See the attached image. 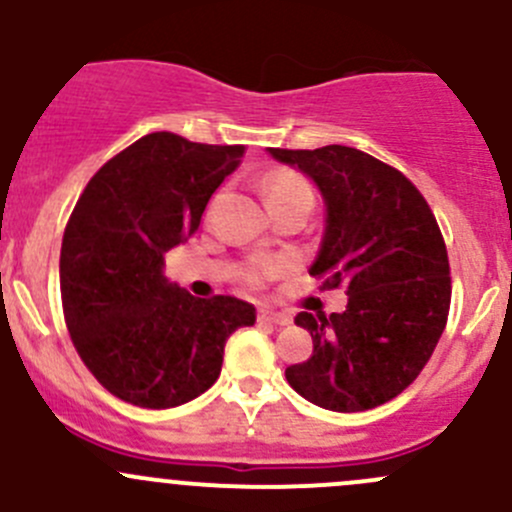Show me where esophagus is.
Wrapping results in <instances>:
<instances>
[{"label":"esophagus","instance_id":"1","mask_svg":"<svg viewBox=\"0 0 512 512\" xmlns=\"http://www.w3.org/2000/svg\"><path fill=\"white\" fill-rule=\"evenodd\" d=\"M257 317H260V322L280 324V327H285V324L292 322V319H289V314L275 312V309H260V312H257Z\"/></svg>","mask_w":512,"mask_h":512}]
</instances>
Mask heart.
I'll return each mask as SVG.
<instances>
[{
    "label": "heart",
    "instance_id": "b5f03b06",
    "mask_svg": "<svg viewBox=\"0 0 512 512\" xmlns=\"http://www.w3.org/2000/svg\"><path fill=\"white\" fill-rule=\"evenodd\" d=\"M265 193L270 205L275 203H287V200H312V185L302 178L294 170H275L270 178L265 180ZM280 267L267 262V265H257L247 272V280L250 282H260L265 275H272Z\"/></svg>",
    "mask_w": 512,
    "mask_h": 512
}]
</instances>
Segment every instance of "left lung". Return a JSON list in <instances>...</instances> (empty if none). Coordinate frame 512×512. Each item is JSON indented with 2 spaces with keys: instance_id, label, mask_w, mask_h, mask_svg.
Instances as JSON below:
<instances>
[{
  "instance_id": "1",
  "label": "left lung",
  "mask_w": 512,
  "mask_h": 512,
  "mask_svg": "<svg viewBox=\"0 0 512 512\" xmlns=\"http://www.w3.org/2000/svg\"><path fill=\"white\" fill-rule=\"evenodd\" d=\"M324 200V235L309 275L347 287L344 312H299L314 352L287 366L294 391L322 409L354 414L399 396L431 359L451 304L441 230L416 185L349 146L267 148Z\"/></svg>"
}]
</instances>
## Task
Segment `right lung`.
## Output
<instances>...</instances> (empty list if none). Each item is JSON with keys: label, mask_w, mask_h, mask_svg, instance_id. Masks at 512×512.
I'll return each mask as SVG.
<instances>
[{"label": "right lung", "mask_w": 512, "mask_h": 512, "mask_svg": "<svg viewBox=\"0 0 512 512\" xmlns=\"http://www.w3.org/2000/svg\"><path fill=\"white\" fill-rule=\"evenodd\" d=\"M242 146L160 131L89 180L61 242V302L71 342L113 396L143 409L188 404L218 381L225 342L255 307L198 299L165 277V252L198 230Z\"/></svg>", "instance_id": "right-lung-1"}]
</instances>
